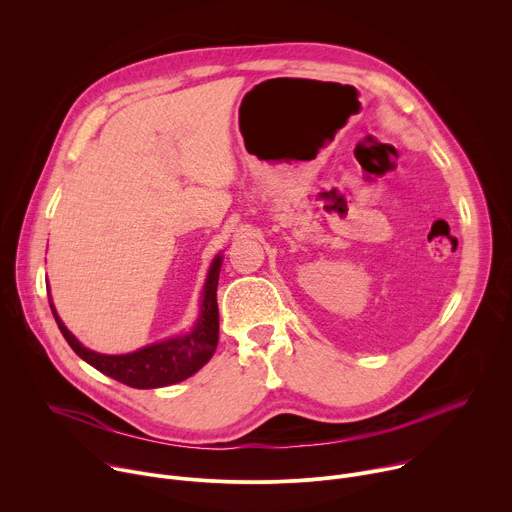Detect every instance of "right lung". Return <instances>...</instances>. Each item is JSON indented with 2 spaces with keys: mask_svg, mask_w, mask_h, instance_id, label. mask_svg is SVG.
I'll list each match as a JSON object with an SVG mask.
<instances>
[{
  "mask_svg": "<svg viewBox=\"0 0 512 512\" xmlns=\"http://www.w3.org/2000/svg\"><path fill=\"white\" fill-rule=\"evenodd\" d=\"M221 265H223V259L218 255L208 269V277L202 289L200 316L192 332H188L186 336L150 344L129 354H99L85 348L66 330L50 298L48 302L62 336L66 338L70 348L75 350L85 362H89L91 367L133 389L168 387L198 373L216 350V344H218L216 287H218V273H221Z\"/></svg>",
  "mask_w": 512,
  "mask_h": 512,
  "instance_id": "add662e5",
  "label": "right lung"
}]
</instances>
